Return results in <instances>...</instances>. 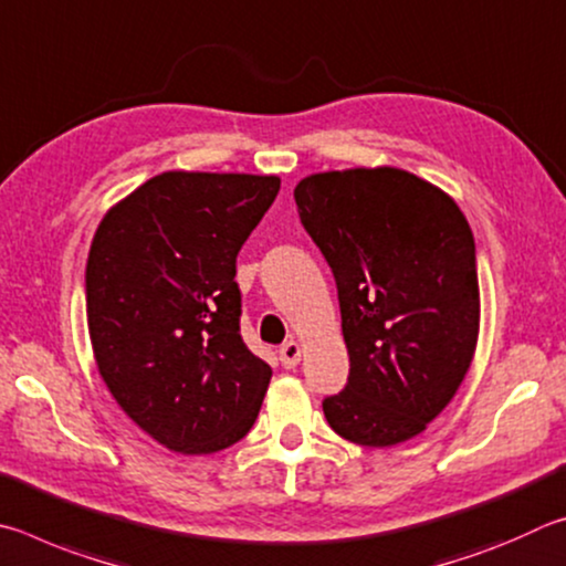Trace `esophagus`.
Segmentation results:
<instances>
[{
    "mask_svg": "<svg viewBox=\"0 0 566 566\" xmlns=\"http://www.w3.org/2000/svg\"><path fill=\"white\" fill-rule=\"evenodd\" d=\"M301 355H303V348H301V343H295V340H289L285 345H281V363H283V368H295V365L301 363Z\"/></svg>",
    "mask_w": 566,
    "mask_h": 566,
    "instance_id": "34e87169",
    "label": "esophagus"
}]
</instances>
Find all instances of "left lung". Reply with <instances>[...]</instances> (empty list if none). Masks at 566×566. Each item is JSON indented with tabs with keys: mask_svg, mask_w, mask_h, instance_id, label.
Returning <instances> with one entry per match:
<instances>
[{
	"mask_svg": "<svg viewBox=\"0 0 566 566\" xmlns=\"http://www.w3.org/2000/svg\"><path fill=\"white\" fill-rule=\"evenodd\" d=\"M293 196L335 275L350 355L325 420L365 448L412 440L448 408L478 348L468 218L442 188L392 166L305 176Z\"/></svg>",
	"mask_w": 566,
	"mask_h": 566,
	"instance_id": "1",
	"label": "left lung"
}]
</instances>
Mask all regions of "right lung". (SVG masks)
<instances>
[{"label": "right lung", "mask_w": 566, "mask_h": 566, "mask_svg": "<svg viewBox=\"0 0 566 566\" xmlns=\"http://www.w3.org/2000/svg\"><path fill=\"white\" fill-rule=\"evenodd\" d=\"M281 178L166 171L98 223L86 261V323L108 392L181 454L245 438L273 370L241 338L235 255Z\"/></svg>", "instance_id": "right-lung-1"}]
</instances>
